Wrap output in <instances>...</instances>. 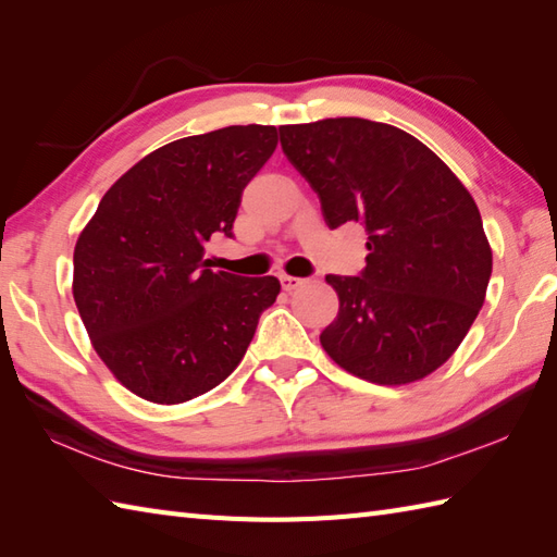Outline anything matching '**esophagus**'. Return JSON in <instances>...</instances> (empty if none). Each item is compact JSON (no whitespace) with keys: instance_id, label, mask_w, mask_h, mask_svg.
I'll return each mask as SVG.
<instances>
[{"instance_id":"esophagus-1","label":"esophagus","mask_w":557,"mask_h":557,"mask_svg":"<svg viewBox=\"0 0 557 557\" xmlns=\"http://www.w3.org/2000/svg\"><path fill=\"white\" fill-rule=\"evenodd\" d=\"M280 282H282V287H285L287 292H294V289H299L306 280L294 277V275H280Z\"/></svg>"}]
</instances>
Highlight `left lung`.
Returning <instances> with one entry per match:
<instances>
[{"label":"left lung","mask_w":557,"mask_h":557,"mask_svg":"<svg viewBox=\"0 0 557 557\" xmlns=\"http://www.w3.org/2000/svg\"><path fill=\"white\" fill-rule=\"evenodd\" d=\"M280 144L327 227L359 222L369 234L361 275L325 277L339 297L321 333L327 357L377 385L441 369L476 321L493 270L465 184L419 138L359 116L280 126Z\"/></svg>","instance_id":"left-lung-1"}]
</instances>
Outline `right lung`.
I'll list each match as a JSON object with an SVG mask.
<instances>
[{
	"mask_svg": "<svg viewBox=\"0 0 557 557\" xmlns=\"http://www.w3.org/2000/svg\"><path fill=\"white\" fill-rule=\"evenodd\" d=\"M275 126H224L152 150L102 196L74 248V301L98 357L134 395L182 405L220 385L251 345L280 280L210 270Z\"/></svg>",
	"mask_w": 557,
	"mask_h": 557,
	"instance_id": "right-lung-1",
	"label": "right lung"
}]
</instances>
